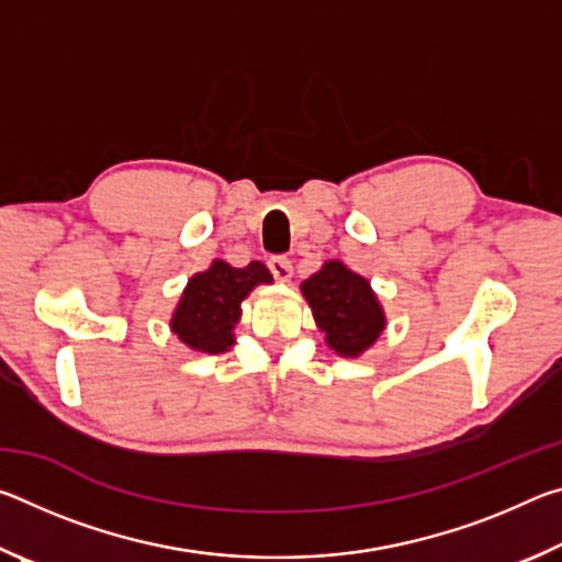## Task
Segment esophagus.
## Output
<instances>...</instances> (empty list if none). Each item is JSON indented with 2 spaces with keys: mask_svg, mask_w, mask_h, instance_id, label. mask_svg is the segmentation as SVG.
<instances>
[{
  "mask_svg": "<svg viewBox=\"0 0 562 562\" xmlns=\"http://www.w3.org/2000/svg\"><path fill=\"white\" fill-rule=\"evenodd\" d=\"M268 268H270L274 280L288 282L292 278V262H290V258H284V255H272V258L268 260Z\"/></svg>",
  "mask_w": 562,
  "mask_h": 562,
  "instance_id": "obj_1",
  "label": "esophagus"
}]
</instances>
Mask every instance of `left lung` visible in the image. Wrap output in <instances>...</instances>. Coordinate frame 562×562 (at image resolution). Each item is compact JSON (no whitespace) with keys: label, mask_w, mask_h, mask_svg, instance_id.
Returning <instances> with one entry per match:
<instances>
[{"label":"left lung","mask_w":562,"mask_h":562,"mask_svg":"<svg viewBox=\"0 0 562 562\" xmlns=\"http://www.w3.org/2000/svg\"><path fill=\"white\" fill-rule=\"evenodd\" d=\"M302 294L327 335V345L341 357H357L372 347L386 325L369 282L337 260L304 280Z\"/></svg>","instance_id":"left-lung-1"}]
</instances>
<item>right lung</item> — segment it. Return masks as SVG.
Wrapping results in <instances>:
<instances>
[{"label": "right lung", "instance_id": "obj_1", "mask_svg": "<svg viewBox=\"0 0 562 562\" xmlns=\"http://www.w3.org/2000/svg\"><path fill=\"white\" fill-rule=\"evenodd\" d=\"M260 282H272V274L258 260L245 268H233L223 260H215L211 270L190 278L170 327L190 349L221 355L233 345V327L240 319V302Z\"/></svg>", "mask_w": 562, "mask_h": 562}]
</instances>
